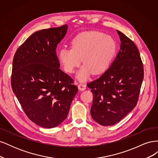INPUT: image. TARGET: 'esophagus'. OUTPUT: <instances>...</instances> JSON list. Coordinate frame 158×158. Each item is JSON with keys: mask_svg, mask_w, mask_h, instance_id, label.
<instances>
[{"mask_svg": "<svg viewBox=\"0 0 158 158\" xmlns=\"http://www.w3.org/2000/svg\"><path fill=\"white\" fill-rule=\"evenodd\" d=\"M78 88L80 91H84L86 89V85L83 84V83H80L78 84Z\"/></svg>", "mask_w": 158, "mask_h": 158, "instance_id": "1", "label": "esophagus"}]
</instances>
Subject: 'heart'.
<instances>
[{"instance_id":"b5f03b06","label":"heart","mask_w":158,"mask_h":158,"mask_svg":"<svg viewBox=\"0 0 158 158\" xmlns=\"http://www.w3.org/2000/svg\"><path fill=\"white\" fill-rule=\"evenodd\" d=\"M117 50L113 38L99 31H85L76 35L71 41L70 48H62L58 57L64 70L73 73L82 63L77 74L78 80L85 81L91 74L98 75L109 67Z\"/></svg>"}]
</instances>
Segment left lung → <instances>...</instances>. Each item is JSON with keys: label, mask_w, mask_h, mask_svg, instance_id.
<instances>
[{"label": "left lung", "mask_w": 158, "mask_h": 158, "mask_svg": "<svg viewBox=\"0 0 158 158\" xmlns=\"http://www.w3.org/2000/svg\"><path fill=\"white\" fill-rule=\"evenodd\" d=\"M117 33L121 44L116 58L99 78L87 84L93 94L91 115L103 126L114 125L135 107L144 78L135 43L122 32Z\"/></svg>", "instance_id": "8db88e82"}]
</instances>
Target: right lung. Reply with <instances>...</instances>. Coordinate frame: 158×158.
Listing matches in <instances>:
<instances>
[{"mask_svg": "<svg viewBox=\"0 0 158 158\" xmlns=\"http://www.w3.org/2000/svg\"><path fill=\"white\" fill-rule=\"evenodd\" d=\"M67 30L63 25L33 33L13 59V92L27 117L44 128L56 127L65 120L78 92L73 80L59 69L56 53Z\"/></svg>", "mask_w": 158, "mask_h": 158, "instance_id": "add662e5", "label": "right lung"}]
</instances>
